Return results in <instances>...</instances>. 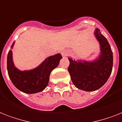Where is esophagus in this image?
Listing matches in <instances>:
<instances>
[{
	"mask_svg": "<svg viewBox=\"0 0 122 122\" xmlns=\"http://www.w3.org/2000/svg\"><path fill=\"white\" fill-rule=\"evenodd\" d=\"M68 52L67 51H66V50H63V51H61V54L63 56H66L68 54Z\"/></svg>",
	"mask_w": 122,
	"mask_h": 122,
	"instance_id": "esophagus-1",
	"label": "esophagus"
}]
</instances>
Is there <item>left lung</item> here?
<instances>
[{"instance_id": "left-lung-1", "label": "left lung", "mask_w": 122, "mask_h": 122, "mask_svg": "<svg viewBox=\"0 0 122 122\" xmlns=\"http://www.w3.org/2000/svg\"><path fill=\"white\" fill-rule=\"evenodd\" d=\"M94 35L100 47L98 58L92 61L68 58V70L72 82L77 88L86 92L95 91L103 86L109 78L113 68V53L107 39L98 28Z\"/></svg>"}]
</instances>
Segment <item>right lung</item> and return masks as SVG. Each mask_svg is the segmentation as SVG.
Wrapping results in <instances>:
<instances>
[{
	"label": "right lung",
	"instance_id": "add662e5",
	"mask_svg": "<svg viewBox=\"0 0 122 122\" xmlns=\"http://www.w3.org/2000/svg\"><path fill=\"white\" fill-rule=\"evenodd\" d=\"M15 42L11 46L7 55L8 75L15 86L25 93H36L43 91L49 81L51 71L58 66L62 56L60 53L51 56L44 60L37 67L30 70L20 71L15 66L12 59V49Z\"/></svg>",
	"mask_w": 122,
	"mask_h": 122
}]
</instances>
